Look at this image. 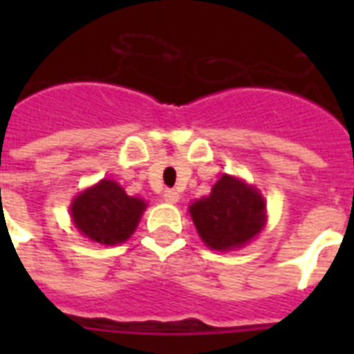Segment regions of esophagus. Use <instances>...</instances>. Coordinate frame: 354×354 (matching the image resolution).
<instances>
[{"instance_id":"obj_1","label":"esophagus","mask_w":354,"mask_h":354,"mask_svg":"<svg viewBox=\"0 0 354 354\" xmlns=\"http://www.w3.org/2000/svg\"><path fill=\"white\" fill-rule=\"evenodd\" d=\"M162 196H165V200H167L168 204H177V202H179V193L175 192V189H167Z\"/></svg>"}]
</instances>
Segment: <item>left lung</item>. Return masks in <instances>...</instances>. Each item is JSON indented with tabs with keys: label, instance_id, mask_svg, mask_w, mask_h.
<instances>
[{
	"label": "left lung",
	"instance_id": "8db88e82",
	"mask_svg": "<svg viewBox=\"0 0 354 354\" xmlns=\"http://www.w3.org/2000/svg\"><path fill=\"white\" fill-rule=\"evenodd\" d=\"M195 227L212 250H232L257 236L266 223V204L261 193L243 180L223 175L207 198L189 207Z\"/></svg>",
	"mask_w": 354,
	"mask_h": 354
}]
</instances>
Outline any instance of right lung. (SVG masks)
I'll return each instance as SVG.
<instances>
[{
	"label": "right lung",
	"mask_w": 354,
	"mask_h": 354,
	"mask_svg": "<svg viewBox=\"0 0 354 354\" xmlns=\"http://www.w3.org/2000/svg\"><path fill=\"white\" fill-rule=\"evenodd\" d=\"M143 209L142 198L129 196L117 183L104 179L76 196L71 212L83 236L102 245H118L134 232Z\"/></svg>",
	"instance_id": "right-lung-1"
}]
</instances>
